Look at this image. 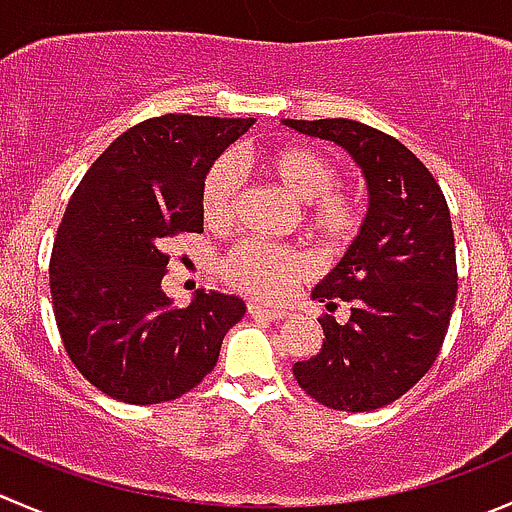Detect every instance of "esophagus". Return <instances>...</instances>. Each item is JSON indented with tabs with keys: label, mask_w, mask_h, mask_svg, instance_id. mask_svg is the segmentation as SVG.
<instances>
[{
	"label": "esophagus",
	"mask_w": 512,
	"mask_h": 512,
	"mask_svg": "<svg viewBox=\"0 0 512 512\" xmlns=\"http://www.w3.org/2000/svg\"><path fill=\"white\" fill-rule=\"evenodd\" d=\"M247 312H250L252 317H262V320H280V317L287 315L285 310L265 307V305H260V302H247Z\"/></svg>",
	"instance_id": "34e87169"
}]
</instances>
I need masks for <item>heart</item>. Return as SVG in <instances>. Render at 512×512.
Wrapping results in <instances>:
<instances>
[{"label": "heart", "mask_w": 512, "mask_h": 512, "mask_svg": "<svg viewBox=\"0 0 512 512\" xmlns=\"http://www.w3.org/2000/svg\"><path fill=\"white\" fill-rule=\"evenodd\" d=\"M262 172L300 202L302 222L312 237L325 245H342L360 225V205L352 195L337 190L335 162L312 147H272L257 157ZM240 192V175L227 157L217 160L202 180V220L222 227L232 220ZM310 262L290 247H272L245 240L230 250L225 260V277L235 290L260 300H277L287 295L292 282L307 275Z\"/></svg>", "instance_id": "b5f03b06"}]
</instances>
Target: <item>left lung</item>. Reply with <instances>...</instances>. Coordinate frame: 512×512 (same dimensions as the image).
Here are the masks:
<instances>
[{
  "mask_svg": "<svg viewBox=\"0 0 512 512\" xmlns=\"http://www.w3.org/2000/svg\"><path fill=\"white\" fill-rule=\"evenodd\" d=\"M307 137L335 142L360 167L370 207L342 260L312 300L350 305L345 325L320 317L325 340L292 375L332 410L367 413L408 393L443 347L458 295L448 202L405 145L355 119H282Z\"/></svg>",
  "mask_w": 512,
  "mask_h": 512,
  "instance_id": "left-lung-1",
  "label": "left lung"
}]
</instances>
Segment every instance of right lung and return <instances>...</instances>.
<instances>
[{
    "instance_id": "obj_1",
    "label": "right lung",
    "mask_w": 512,
    "mask_h": 512,
    "mask_svg": "<svg viewBox=\"0 0 512 512\" xmlns=\"http://www.w3.org/2000/svg\"><path fill=\"white\" fill-rule=\"evenodd\" d=\"M255 119L165 114L119 135L69 200L49 262L64 350L109 398L175 400L200 385L245 302L197 290L175 307L162 290L170 237L202 232L200 192L217 157Z\"/></svg>"
}]
</instances>
